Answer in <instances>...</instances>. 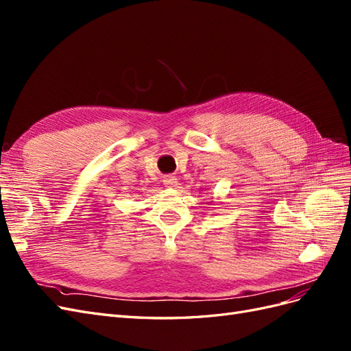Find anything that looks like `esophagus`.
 <instances>
[{
	"label": "esophagus",
	"mask_w": 351,
	"mask_h": 351,
	"mask_svg": "<svg viewBox=\"0 0 351 351\" xmlns=\"http://www.w3.org/2000/svg\"><path fill=\"white\" fill-rule=\"evenodd\" d=\"M177 177H174V176H167L165 178H164V184L167 186V187H169V189H174L176 186H177Z\"/></svg>",
	"instance_id": "34e87169"
}]
</instances>
